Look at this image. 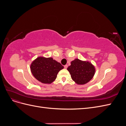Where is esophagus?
Listing matches in <instances>:
<instances>
[{
    "label": "esophagus",
    "mask_w": 126,
    "mask_h": 126,
    "mask_svg": "<svg viewBox=\"0 0 126 126\" xmlns=\"http://www.w3.org/2000/svg\"><path fill=\"white\" fill-rule=\"evenodd\" d=\"M64 68H65V69H67V67H68V65H65V66H64Z\"/></svg>",
    "instance_id": "obj_1"
}]
</instances>
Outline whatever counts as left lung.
<instances>
[{"label": "left lung", "instance_id": "left-lung-1", "mask_svg": "<svg viewBox=\"0 0 126 126\" xmlns=\"http://www.w3.org/2000/svg\"><path fill=\"white\" fill-rule=\"evenodd\" d=\"M71 77L77 85H83L93 79L96 72V68L88 61L75 59L67 68Z\"/></svg>", "mask_w": 126, "mask_h": 126}]
</instances>
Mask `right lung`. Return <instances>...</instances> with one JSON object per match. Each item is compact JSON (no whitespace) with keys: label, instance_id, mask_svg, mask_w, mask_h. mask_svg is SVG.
<instances>
[{"label":"right lung","instance_id":"obj_1","mask_svg":"<svg viewBox=\"0 0 126 126\" xmlns=\"http://www.w3.org/2000/svg\"><path fill=\"white\" fill-rule=\"evenodd\" d=\"M30 68L37 80L43 83L50 84L55 80L57 74L64 67L51 57L40 56L33 61Z\"/></svg>","mask_w":126,"mask_h":126}]
</instances>
